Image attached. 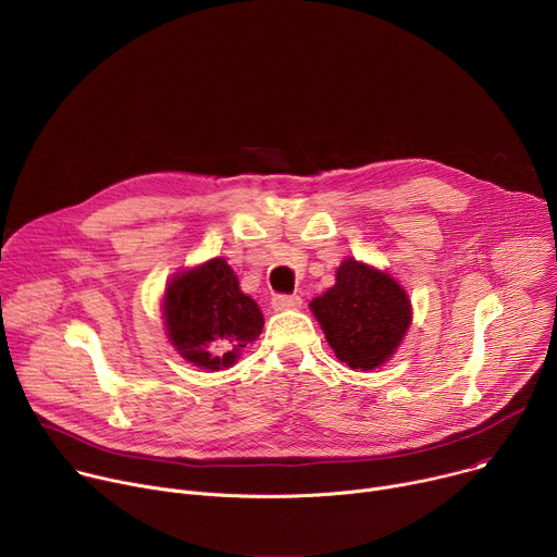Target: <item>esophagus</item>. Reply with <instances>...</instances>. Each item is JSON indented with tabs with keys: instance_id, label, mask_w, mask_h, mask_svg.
<instances>
[{
	"instance_id": "obj_1",
	"label": "esophagus",
	"mask_w": 557,
	"mask_h": 557,
	"mask_svg": "<svg viewBox=\"0 0 557 557\" xmlns=\"http://www.w3.org/2000/svg\"><path fill=\"white\" fill-rule=\"evenodd\" d=\"M301 297H297V294H276V297L272 299V308L274 310H299L301 308Z\"/></svg>"
}]
</instances>
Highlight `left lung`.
I'll return each instance as SVG.
<instances>
[{
  "label": "left lung",
  "instance_id": "8db88e82",
  "mask_svg": "<svg viewBox=\"0 0 557 557\" xmlns=\"http://www.w3.org/2000/svg\"><path fill=\"white\" fill-rule=\"evenodd\" d=\"M335 285L310 301L325 342L352 371L386 364L411 325V299L391 276L362 260L344 258Z\"/></svg>",
  "mask_w": 557,
  "mask_h": 557
}]
</instances>
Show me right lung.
I'll use <instances>...</instances> for the list:
<instances>
[{"instance_id": "obj_1", "label": "right lung", "mask_w": 557, "mask_h": 557, "mask_svg": "<svg viewBox=\"0 0 557 557\" xmlns=\"http://www.w3.org/2000/svg\"><path fill=\"white\" fill-rule=\"evenodd\" d=\"M161 312L173 348L205 371L234 367L265 323L258 304L240 289L236 272L220 256L177 272L163 289Z\"/></svg>"}]
</instances>
